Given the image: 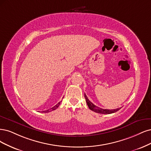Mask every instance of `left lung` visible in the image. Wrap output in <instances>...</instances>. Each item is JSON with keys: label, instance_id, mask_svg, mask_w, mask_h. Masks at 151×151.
<instances>
[{"label": "left lung", "instance_id": "8db88e82", "mask_svg": "<svg viewBox=\"0 0 151 151\" xmlns=\"http://www.w3.org/2000/svg\"><path fill=\"white\" fill-rule=\"evenodd\" d=\"M85 98L86 99V104L88 105L89 109L95 111V112L96 113H99V114H113L116 112V111H117L118 110H119L121 108H118L116 109H113V110H109V109H101L100 107H98V106L95 105L93 104H92L91 102L88 100V97L86 96V95L85 94Z\"/></svg>", "mask_w": 151, "mask_h": 151}]
</instances>
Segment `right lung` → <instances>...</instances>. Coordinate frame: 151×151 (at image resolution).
Segmentation results:
<instances>
[{
	"label": "right lung",
	"mask_w": 151,
	"mask_h": 151,
	"mask_svg": "<svg viewBox=\"0 0 151 151\" xmlns=\"http://www.w3.org/2000/svg\"><path fill=\"white\" fill-rule=\"evenodd\" d=\"M61 101L59 102V103H58V104H56V105H55L54 106H52V108H51V109H50L45 110V111H42V112H44V113H48V112H50V111H53V110H56V109L58 107V106H60V104H61Z\"/></svg>",
	"instance_id": "1"
}]
</instances>
